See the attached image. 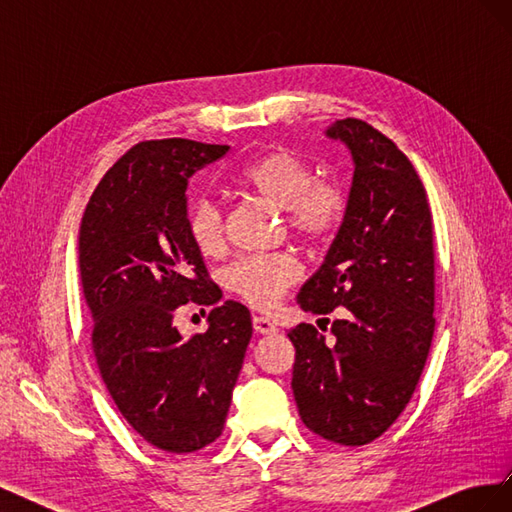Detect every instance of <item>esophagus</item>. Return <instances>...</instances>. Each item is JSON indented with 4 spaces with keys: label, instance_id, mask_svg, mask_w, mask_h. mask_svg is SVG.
Returning <instances> with one entry per match:
<instances>
[{
    "label": "esophagus",
    "instance_id": "esophagus-1",
    "mask_svg": "<svg viewBox=\"0 0 512 512\" xmlns=\"http://www.w3.org/2000/svg\"><path fill=\"white\" fill-rule=\"evenodd\" d=\"M252 324H254V331L258 335H273L277 331L275 324L271 320H267V318H262V316H254Z\"/></svg>",
    "mask_w": 512,
    "mask_h": 512
}]
</instances>
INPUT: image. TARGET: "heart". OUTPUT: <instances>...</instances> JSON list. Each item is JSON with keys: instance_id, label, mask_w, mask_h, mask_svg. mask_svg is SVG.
Instances as JSON below:
<instances>
[{"instance_id": "b5f03b06", "label": "heart", "mask_w": 512, "mask_h": 512, "mask_svg": "<svg viewBox=\"0 0 512 512\" xmlns=\"http://www.w3.org/2000/svg\"><path fill=\"white\" fill-rule=\"evenodd\" d=\"M232 188L284 209L288 226L307 241H318L339 226L346 196L333 181H314V170L301 153L271 149L228 173ZM188 235L196 250L213 256L224 245L222 211L211 200H198L188 211ZM299 267L288 256L243 258L228 271V284L254 307H271L297 282Z\"/></svg>"}]
</instances>
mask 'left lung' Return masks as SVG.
Here are the masks:
<instances>
[{
    "mask_svg": "<svg viewBox=\"0 0 512 512\" xmlns=\"http://www.w3.org/2000/svg\"><path fill=\"white\" fill-rule=\"evenodd\" d=\"M324 136L346 145L354 175L342 226L297 301L348 314L333 322V346L312 324L288 333L292 393L314 433L361 446L395 423L423 374L436 327L433 226L423 183L391 138L350 117Z\"/></svg>",
    "mask_w": 512,
    "mask_h": 512,
    "instance_id": "8db88e82",
    "label": "left lung"
}]
</instances>
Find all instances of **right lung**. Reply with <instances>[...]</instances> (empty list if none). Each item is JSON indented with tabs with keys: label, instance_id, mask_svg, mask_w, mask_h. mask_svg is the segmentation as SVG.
<instances>
[{
	"label": "right lung",
	"instance_id": "add662e5",
	"mask_svg": "<svg viewBox=\"0 0 512 512\" xmlns=\"http://www.w3.org/2000/svg\"><path fill=\"white\" fill-rule=\"evenodd\" d=\"M228 145L185 138L132 147L91 194L79 267L94 318L100 376L132 429L166 453H194L224 429L247 344L250 309L224 301L188 235V181ZM188 300L213 304L205 334L172 324Z\"/></svg>",
	"mask_w": 512,
	"mask_h": 512
}]
</instances>
